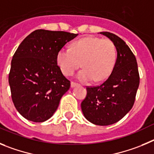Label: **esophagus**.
Instances as JSON below:
<instances>
[{
	"instance_id": "1",
	"label": "esophagus",
	"mask_w": 154,
	"mask_h": 154,
	"mask_svg": "<svg viewBox=\"0 0 154 154\" xmlns=\"http://www.w3.org/2000/svg\"><path fill=\"white\" fill-rule=\"evenodd\" d=\"M77 85H78V84H77V83H75V82L70 83V86H71V87H74L75 86H77Z\"/></svg>"
}]
</instances>
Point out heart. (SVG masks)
<instances>
[{
	"mask_svg": "<svg viewBox=\"0 0 154 154\" xmlns=\"http://www.w3.org/2000/svg\"><path fill=\"white\" fill-rule=\"evenodd\" d=\"M117 48L113 41L99 37H85L74 41L69 48H61L57 54L58 67L64 75L71 76L80 66L77 78L81 82L100 81L107 78L116 64Z\"/></svg>",
	"mask_w": 154,
	"mask_h": 154,
	"instance_id": "b5f03b06",
	"label": "heart"
}]
</instances>
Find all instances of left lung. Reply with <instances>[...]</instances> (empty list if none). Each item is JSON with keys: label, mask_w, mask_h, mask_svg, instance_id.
I'll return each instance as SVG.
<instances>
[{"label": "left lung", "mask_w": 154, "mask_h": 154, "mask_svg": "<svg viewBox=\"0 0 154 154\" xmlns=\"http://www.w3.org/2000/svg\"><path fill=\"white\" fill-rule=\"evenodd\" d=\"M107 37L117 48V57L111 74L102 84L87 87V96L81 110L88 121L95 125L117 123L131 110L140 84L137 60L128 46L118 36L110 32Z\"/></svg>", "instance_id": "obj_1"}]
</instances>
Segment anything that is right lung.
I'll return each mask as SVG.
<instances>
[{
    "instance_id": "1",
    "label": "right lung",
    "mask_w": 154,
    "mask_h": 154,
    "mask_svg": "<svg viewBox=\"0 0 154 154\" xmlns=\"http://www.w3.org/2000/svg\"><path fill=\"white\" fill-rule=\"evenodd\" d=\"M78 34L36 30L23 40L13 56L9 85L17 110L27 120L41 123L57 109L70 82L62 74L57 54Z\"/></svg>"
}]
</instances>
